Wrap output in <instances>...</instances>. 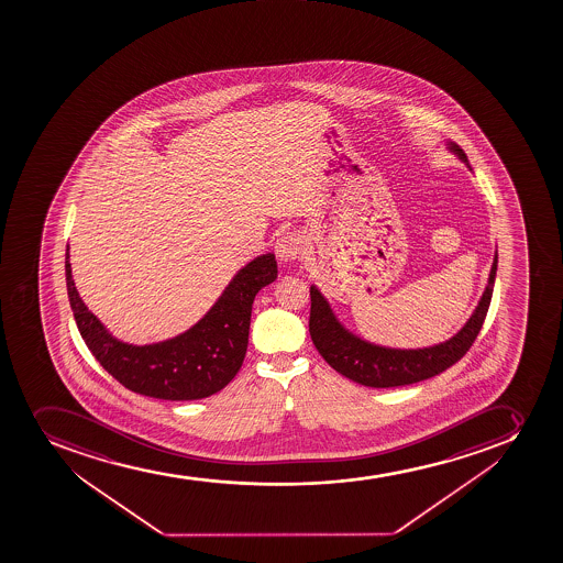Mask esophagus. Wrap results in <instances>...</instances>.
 Returning a JSON list of instances; mask_svg holds the SVG:
<instances>
[{
	"label": "esophagus",
	"instance_id": "1",
	"mask_svg": "<svg viewBox=\"0 0 563 563\" xmlns=\"http://www.w3.org/2000/svg\"><path fill=\"white\" fill-rule=\"evenodd\" d=\"M302 236L299 233H286L277 240L275 251L280 261H296L297 256L301 255Z\"/></svg>",
	"mask_w": 563,
	"mask_h": 563
}]
</instances>
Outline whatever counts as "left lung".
I'll use <instances>...</instances> for the list:
<instances>
[{
	"label": "left lung",
	"mask_w": 563,
	"mask_h": 563,
	"mask_svg": "<svg viewBox=\"0 0 563 563\" xmlns=\"http://www.w3.org/2000/svg\"><path fill=\"white\" fill-rule=\"evenodd\" d=\"M448 148L456 154L459 159L467 163L466 154L461 146L450 141ZM496 272L497 253L492 262L488 285L472 318L467 319L466 324L450 340L423 349H389L357 338L338 321L323 294L316 286H310V335L313 345L330 367L365 387L385 389L433 378L459 362L470 351V346L474 345L490 307Z\"/></svg>",
	"instance_id": "left-lung-1"
}]
</instances>
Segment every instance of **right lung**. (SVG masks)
Wrapping results in <instances>:
<instances>
[{"label": "right lung", "instance_id": "add662e5", "mask_svg": "<svg viewBox=\"0 0 563 563\" xmlns=\"http://www.w3.org/2000/svg\"><path fill=\"white\" fill-rule=\"evenodd\" d=\"M275 278V255L256 256L187 332L152 345H129L115 340L84 305L66 253L67 297L89 351L126 389L159 400H200L236 376L247 351L253 299Z\"/></svg>", "mask_w": 563, "mask_h": 563}]
</instances>
